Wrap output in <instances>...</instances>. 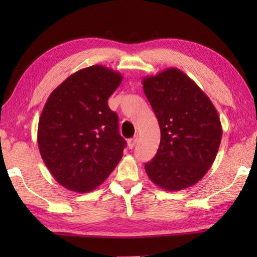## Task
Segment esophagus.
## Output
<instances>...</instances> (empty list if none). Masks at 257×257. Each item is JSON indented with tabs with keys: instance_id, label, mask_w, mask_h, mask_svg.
<instances>
[{
	"instance_id": "esophagus-1",
	"label": "esophagus",
	"mask_w": 257,
	"mask_h": 257,
	"mask_svg": "<svg viewBox=\"0 0 257 257\" xmlns=\"http://www.w3.org/2000/svg\"><path fill=\"white\" fill-rule=\"evenodd\" d=\"M137 141H138V138H137V136H135V137H133V138H130V139H128V147L130 150L132 149H134L135 147V145H136V143H137Z\"/></svg>"
}]
</instances>
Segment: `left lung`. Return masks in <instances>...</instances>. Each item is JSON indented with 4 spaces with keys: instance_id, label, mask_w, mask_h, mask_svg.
Wrapping results in <instances>:
<instances>
[{
    "instance_id": "left-lung-1",
    "label": "left lung",
    "mask_w": 257,
    "mask_h": 257,
    "mask_svg": "<svg viewBox=\"0 0 257 257\" xmlns=\"http://www.w3.org/2000/svg\"><path fill=\"white\" fill-rule=\"evenodd\" d=\"M143 89L161 130L159 150L145 164L147 176L165 190L188 188L210 170L219 151L222 127L215 107L177 68L144 77Z\"/></svg>"
}]
</instances>
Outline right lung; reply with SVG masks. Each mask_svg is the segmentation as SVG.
Listing matches in <instances>:
<instances>
[{
	"instance_id": "right-lung-1",
	"label": "right lung",
	"mask_w": 257,
	"mask_h": 257,
	"mask_svg": "<svg viewBox=\"0 0 257 257\" xmlns=\"http://www.w3.org/2000/svg\"><path fill=\"white\" fill-rule=\"evenodd\" d=\"M121 73L92 66L72 73L51 93L37 130L38 149L51 175L77 193L96 188L114 170L125 141L107 99Z\"/></svg>"
}]
</instances>
